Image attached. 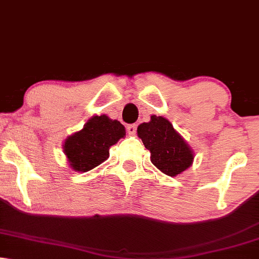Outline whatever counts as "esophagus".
<instances>
[{"mask_svg": "<svg viewBox=\"0 0 259 259\" xmlns=\"http://www.w3.org/2000/svg\"><path fill=\"white\" fill-rule=\"evenodd\" d=\"M136 129H137L136 124H129V125L126 126V132L129 133V135H135Z\"/></svg>", "mask_w": 259, "mask_h": 259, "instance_id": "34e87169", "label": "esophagus"}]
</instances>
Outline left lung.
Returning <instances> with one entry per match:
<instances>
[{
  "instance_id": "1",
  "label": "left lung",
  "mask_w": 259,
  "mask_h": 259,
  "mask_svg": "<svg viewBox=\"0 0 259 259\" xmlns=\"http://www.w3.org/2000/svg\"><path fill=\"white\" fill-rule=\"evenodd\" d=\"M137 135L150 152V161L165 175H181L194 161L191 147L161 116L153 114L150 122L140 124Z\"/></svg>"
}]
</instances>
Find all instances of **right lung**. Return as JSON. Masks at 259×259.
<instances>
[{"mask_svg":"<svg viewBox=\"0 0 259 259\" xmlns=\"http://www.w3.org/2000/svg\"><path fill=\"white\" fill-rule=\"evenodd\" d=\"M125 136V127L105 114L93 116L83 129L64 141L63 150L74 171L87 172L109 158V149Z\"/></svg>","mask_w":259,"mask_h":259,"instance_id":"right-lung-1","label":"right lung"}]
</instances>
